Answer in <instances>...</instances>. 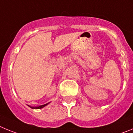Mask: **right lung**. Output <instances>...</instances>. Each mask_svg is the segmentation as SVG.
Returning <instances> with one entry per match:
<instances>
[{"mask_svg":"<svg viewBox=\"0 0 133 133\" xmlns=\"http://www.w3.org/2000/svg\"><path fill=\"white\" fill-rule=\"evenodd\" d=\"M49 103H46V104H43V105H40V106H38V107H31V106H29V105H28V106L30 107L31 108V109H42V108L46 107V105H48Z\"/></svg>","mask_w":133,"mask_h":133,"instance_id":"right-lung-1","label":"right lung"}]
</instances>
